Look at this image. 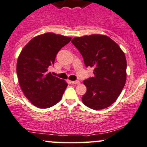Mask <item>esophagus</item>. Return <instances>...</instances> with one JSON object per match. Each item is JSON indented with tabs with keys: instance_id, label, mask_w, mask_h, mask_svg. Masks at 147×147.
Wrapping results in <instances>:
<instances>
[{
	"instance_id": "1",
	"label": "esophagus",
	"mask_w": 147,
	"mask_h": 147,
	"mask_svg": "<svg viewBox=\"0 0 147 147\" xmlns=\"http://www.w3.org/2000/svg\"><path fill=\"white\" fill-rule=\"evenodd\" d=\"M71 83L73 84H79L80 82V81H78V80H77V81H71Z\"/></svg>"
}]
</instances>
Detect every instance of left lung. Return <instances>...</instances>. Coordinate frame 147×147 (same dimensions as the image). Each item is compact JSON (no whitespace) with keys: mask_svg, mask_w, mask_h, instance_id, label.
Returning a JSON list of instances; mask_svg holds the SVG:
<instances>
[{"mask_svg":"<svg viewBox=\"0 0 147 147\" xmlns=\"http://www.w3.org/2000/svg\"><path fill=\"white\" fill-rule=\"evenodd\" d=\"M86 67H94V76L84 80L86 93L82 101L87 107L100 110L117 100L126 82L127 61L124 52L110 37L102 34L75 37Z\"/></svg>","mask_w":147,"mask_h":147,"instance_id":"1","label":"left lung"}]
</instances>
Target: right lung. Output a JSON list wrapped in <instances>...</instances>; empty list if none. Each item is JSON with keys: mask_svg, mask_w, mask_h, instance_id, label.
<instances>
[{"mask_svg": "<svg viewBox=\"0 0 147 147\" xmlns=\"http://www.w3.org/2000/svg\"><path fill=\"white\" fill-rule=\"evenodd\" d=\"M71 38L49 32L34 37L22 50L17 62L19 84L26 98L36 107H51L63 97L67 83L48 72V68Z\"/></svg>", "mask_w": 147, "mask_h": 147, "instance_id": "add662e5", "label": "right lung"}]
</instances>
